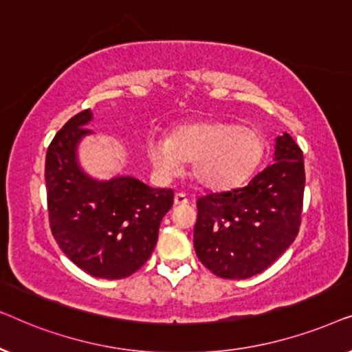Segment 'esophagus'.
<instances>
[{"label":"esophagus","mask_w":352,"mask_h":352,"mask_svg":"<svg viewBox=\"0 0 352 352\" xmlns=\"http://www.w3.org/2000/svg\"><path fill=\"white\" fill-rule=\"evenodd\" d=\"M187 201H189V200H187V197L184 194H181V192H179V194L175 195V205H186Z\"/></svg>","instance_id":"esophagus-1"}]
</instances>
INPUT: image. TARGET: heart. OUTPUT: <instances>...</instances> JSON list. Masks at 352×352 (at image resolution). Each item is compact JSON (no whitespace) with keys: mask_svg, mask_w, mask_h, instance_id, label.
Segmentation results:
<instances>
[{"mask_svg":"<svg viewBox=\"0 0 352 352\" xmlns=\"http://www.w3.org/2000/svg\"><path fill=\"white\" fill-rule=\"evenodd\" d=\"M264 153V141L256 129L232 123L194 122L177 124L170 138L153 133L147 139V155L163 179L181 175L192 160V176L211 190H228L247 181Z\"/></svg>","mask_w":352,"mask_h":352,"instance_id":"heart-1","label":"heart"}]
</instances>
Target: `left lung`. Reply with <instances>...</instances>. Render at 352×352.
I'll return each mask as SVG.
<instances>
[{
	"instance_id": "obj_1",
	"label": "left lung",
	"mask_w": 352,
	"mask_h": 352,
	"mask_svg": "<svg viewBox=\"0 0 352 352\" xmlns=\"http://www.w3.org/2000/svg\"><path fill=\"white\" fill-rule=\"evenodd\" d=\"M274 163L248 186L197 200L194 248L223 278H248L271 266L300 229L305 162L288 133L276 138Z\"/></svg>"
}]
</instances>
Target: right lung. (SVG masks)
Here are the masks:
<instances>
[{
  "label": "right lung",
  "instance_id": "right-lung-1",
  "mask_svg": "<svg viewBox=\"0 0 352 352\" xmlns=\"http://www.w3.org/2000/svg\"><path fill=\"white\" fill-rule=\"evenodd\" d=\"M91 110L76 113L46 153L50 224L65 256L89 276L124 278L144 266L175 192L153 189L133 176L100 181L80 165L78 146L93 134Z\"/></svg>",
  "mask_w": 352,
  "mask_h": 352
}]
</instances>
